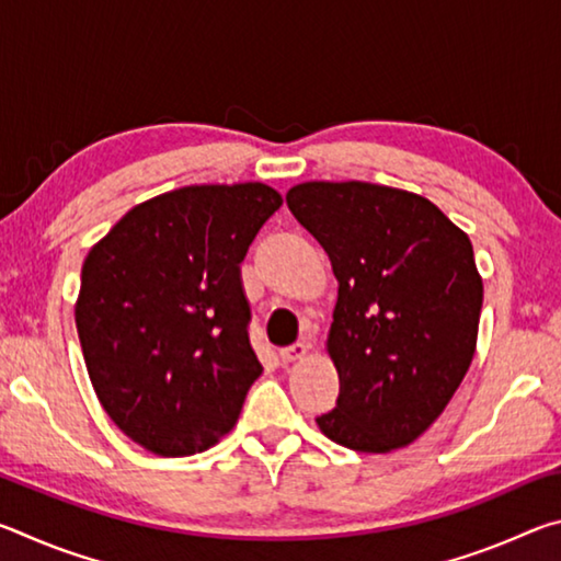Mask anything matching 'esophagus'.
<instances>
[{"label": "esophagus", "instance_id": "1", "mask_svg": "<svg viewBox=\"0 0 561 561\" xmlns=\"http://www.w3.org/2000/svg\"><path fill=\"white\" fill-rule=\"evenodd\" d=\"M304 356H307V344H301V341H297V344H291V346L279 348V358H282L284 366H289V364H294V360H299Z\"/></svg>", "mask_w": 561, "mask_h": 561}]
</instances>
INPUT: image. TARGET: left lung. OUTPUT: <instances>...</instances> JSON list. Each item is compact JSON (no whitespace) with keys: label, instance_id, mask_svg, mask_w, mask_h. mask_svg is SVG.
<instances>
[{"label":"left lung","instance_id":"obj_1","mask_svg":"<svg viewBox=\"0 0 561 561\" xmlns=\"http://www.w3.org/2000/svg\"><path fill=\"white\" fill-rule=\"evenodd\" d=\"M287 205L339 282V398L319 428L358 453L403 448L445 411L474 354L482 279L468 234L425 197L358 180L301 183Z\"/></svg>","mask_w":561,"mask_h":561}]
</instances>
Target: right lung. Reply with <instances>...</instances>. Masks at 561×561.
Wrapping results in <instances>:
<instances>
[{"label": "right lung", "instance_id": "add662e5", "mask_svg": "<svg viewBox=\"0 0 561 561\" xmlns=\"http://www.w3.org/2000/svg\"><path fill=\"white\" fill-rule=\"evenodd\" d=\"M282 195L193 185L133 207L81 267L76 331L101 405L163 458L210 448L262 374L240 264Z\"/></svg>", "mask_w": 561, "mask_h": 561}]
</instances>
